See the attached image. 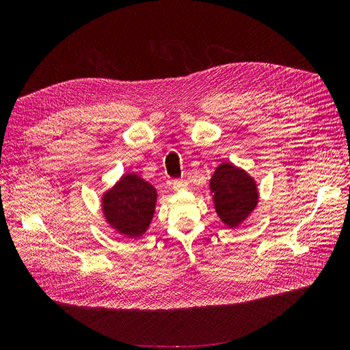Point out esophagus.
Listing matches in <instances>:
<instances>
[{"instance_id":"esophagus-1","label":"esophagus","mask_w":350,"mask_h":350,"mask_svg":"<svg viewBox=\"0 0 350 350\" xmlns=\"http://www.w3.org/2000/svg\"><path fill=\"white\" fill-rule=\"evenodd\" d=\"M172 188L175 189V191H184V189L188 188V184L185 181H183V179H178V181H174Z\"/></svg>"}]
</instances>
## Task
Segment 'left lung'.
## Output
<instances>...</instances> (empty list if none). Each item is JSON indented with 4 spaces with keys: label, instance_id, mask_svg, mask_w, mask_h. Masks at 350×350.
<instances>
[{
    "label": "left lung",
    "instance_id": "1",
    "mask_svg": "<svg viewBox=\"0 0 350 350\" xmlns=\"http://www.w3.org/2000/svg\"><path fill=\"white\" fill-rule=\"evenodd\" d=\"M216 215L228 229H237L257 208L260 191L257 181L245 169L221 162L208 181Z\"/></svg>",
    "mask_w": 350,
    "mask_h": 350
}]
</instances>
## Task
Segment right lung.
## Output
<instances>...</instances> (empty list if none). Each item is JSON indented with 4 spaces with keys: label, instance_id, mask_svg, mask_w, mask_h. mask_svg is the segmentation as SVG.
Returning <instances> with one entry per match:
<instances>
[{
    "label": "right lung",
    "instance_id": "add662e5",
    "mask_svg": "<svg viewBox=\"0 0 350 350\" xmlns=\"http://www.w3.org/2000/svg\"><path fill=\"white\" fill-rule=\"evenodd\" d=\"M157 203V189L144 178L124 174L100 196V210L107 225L130 239L142 238L150 228Z\"/></svg>",
    "mask_w": 350,
    "mask_h": 350
}]
</instances>
